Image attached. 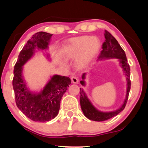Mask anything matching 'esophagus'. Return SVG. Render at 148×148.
<instances>
[{
	"instance_id": "esophagus-1",
	"label": "esophagus",
	"mask_w": 148,
	"mask_h": 148,
	"mask_svg": "<svg viewBox=\"0 0 148 148\" xmlns=\"http://www.w3.org/2000/svg\"><path fill=\"white\" fill-rule=\"evenodd\" d=\"M71 81H72V83H76V84H77L78 82H79V80H78L77 77H75V76L71 77Z\"/></svg>"
}]
</instances>
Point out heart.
Returning <instances> with one entry per match:
<instances>
[{"label": "heart", "mask_w": 148, "mask_h": 148, "mask_svg": "<svg viewBox=\"0 0 148 148\" xmlns=\"http://www.w3.org/2000/svg\"><path fill=\"white\" fill-rule=\"evenodd\" d=\"M100 48L101 42L97 37L81 36L69 40L63 46V54L66 59H76V67L83 69L94 60Z\"/></svg>", "instance_id": "1"}]
</instances>
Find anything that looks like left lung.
I'll use <instances>...</instances> for the list:
<instances>
[{"label":"left lung","instance_id":"obj_1","mask_svg":"<svg viewBox=\"0 0 148 148\" xmlns=\"http://www.w3.org/2000/svg\"><path fill=\"white\" fill-rule=\"evenodd\" d=\"M105 41L103 43L101 53L98 60H102L110 58H117L119 60L121 67L123 68L124 74L126 75L127 81V91L126 98L124 99L123 105L116 110L110 112H103L97 110L92 105L90 101L82 88H80V105L82 111L85 117L88 119L95 121H104L116 116L121 112H122L126 106L128 99L130 90L131 88V81H130V67L127 61L126 54L124 51L121 47L117 40L109 33L108 31H105ZM85 73L82 76L83 80L80 83L82 85L85 86Z\"/></svg>","mask_w":148,"mask_h":148}]
</instances>
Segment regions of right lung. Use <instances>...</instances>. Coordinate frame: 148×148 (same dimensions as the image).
<instances>
[{
    "instance_id": "1",
    "label": "right lung",
    "mask_w": 148,
    "mask_h": 148,
    "mask_svg": "<svg viewBox=\"0 0 148 148\" xmlns=\"http://www.w3.org/2000/svg\"><path fill=\"white\" fill-rule=\"evenodd\" d=\"M53 34L38 32L33 35L20 51L14 66L13 86L17 107L26 117L36 122H45L55 118L58 114L60 101L65 93L71 79L54 75L38 94L29 90L22 76V66L33 56L35 49L48 48Z\"/></svg>"
}]
</instances>
